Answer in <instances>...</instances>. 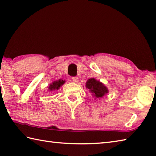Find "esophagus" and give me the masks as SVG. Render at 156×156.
<instances>
[{"label": "esophagus", "mask_w": 156, "mask_h": 156, "mask_svg": "<svg viewBox=\"0 0 156 156\" xmlns=\"http://www.w3.org/2000/svg\"><path fill=\"white\" fill-rule=\"evenodd\" d=\"M72 79H73V81L75 83H78V81H79V78L77 77H72Z\"/></svg>", "instance_id": "obj_1"}]
</instances>
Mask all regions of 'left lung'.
Returning a JSON list of instances; mask_svg holds the SVG:
<instances>
[{
	"mask_svg": "<svg viewBox=\"0 0 156 156\" xmlns=\"http://www.w3.org/2000/svg\"><path fill=\"white\" fill-rule=\"evenodd\" d=\"M85 87L89 90L94 99H100L108 93V89L103 83L96 80L95 78L89 79L86 82Z\"/></svg>",
	"mask_w": 156,
	"mask_h": 156,
	"instance_id": "1",
	"label": "left lung"
}]
</instances>
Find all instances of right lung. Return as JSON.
<instances>
[{
    "label": "right lung",
    "mask_w": 156,
    "mask_h": 156,
    "mask_svg": "<svg viewBox=\"0 0 156 156\" xmlns=\"http://www.w3.org/2000/svg\"><path fill=\"white\" fill-rule=\"evenodd\" d=\"M65 83V81L62 80V79H60L58 80L53 81L50 84L48 87V90L49 91H54L58 90L60 87H61Z\"/></svg>",
    "instance_id": "add662e5"
}]
</instances>
